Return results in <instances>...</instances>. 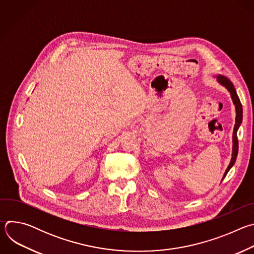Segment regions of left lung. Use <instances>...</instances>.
Returning <instances> with one entry per match:
<instances>
[{"instance_id":"1","label":"left lung","mask_w":254,"mask_h":254,"mask_svg":"<svg viewBox=\"0 0 254 254\" xmlns=\"http://www.w3.org/2000/svg\"><path fill=\"white\" fill-rule=\"evenodd\" d=\"M217 80V82H218L220 85H222L223 87H225L228 92L230 93V96H231V99L233 101V104L235 106V114H236V117H235V125H234V129H233V135H232V155H231V160H230V163L223 175V178L222 180L225 178V176L227 175V173L229 172V170L233 167V165L235 164V161H236V158H237V154H238V140H237V130L242 123V114H243V111H242V105H241V102L239 100V97L236 93V90H235V87L234 85L232 84V82L225 76L221 75V74H218L214 76Z\"/></svg>"}]
</instances>
